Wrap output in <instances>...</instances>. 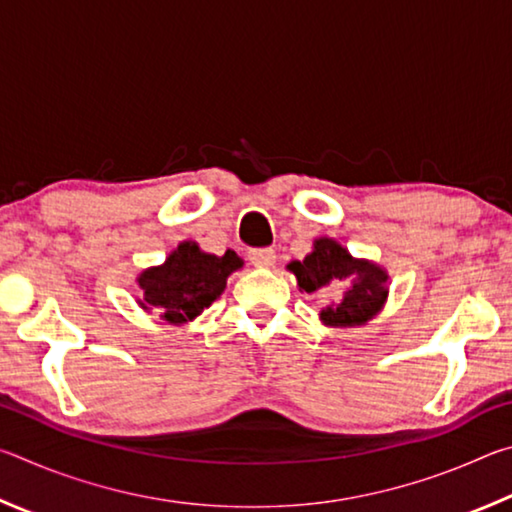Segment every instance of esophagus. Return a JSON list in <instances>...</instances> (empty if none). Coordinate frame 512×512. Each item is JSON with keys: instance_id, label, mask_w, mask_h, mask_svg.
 Masks as SVG:
<instances>
[{"instance_id": "obj_1", "label": "esophagus", "mask_w": 512, "mask_h": 512, "mask_svg": "<svg viewBox=\"0 0 512 512\" xmlns=\"http://www.w3.org/2000/svg\"><path fill=\"white\" fill-rule=\"evenodd\" d=\"M250 264L257 268H271L275 264V250L273 248H253L248 253Z\"/></svg>"}]
</instances>
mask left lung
<instances>
[{"label": "left lung", "mask_w": 512, "mask_h": 512, "mask_svg": "<svg viewBox=\"0 0 512 512\" xmlns=\"http://www.w3.org/2000/svg\"><path fill=\"white\" fill-rule=\"evenodd\" d=\"M287 268L296 275L300 291L307 293L334 289L350 280L343 298L320 311V320L329 327L366 325L388 298V273L384 268L368 259L352 257L339 241L329 237L316 239L314 250L302 262H291Z\"/></svg>", "instance_id": "left-lung-1"}]
</instances>
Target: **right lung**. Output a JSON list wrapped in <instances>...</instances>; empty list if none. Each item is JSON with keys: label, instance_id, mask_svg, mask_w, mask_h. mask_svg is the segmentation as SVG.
Returning <instances> with one entry per match:
<instances>
[{"label": "right lung", "instance_id": "1", "mask_svg": "<svg viewBox=\"0 0 512 512\" xmlns=\"http://www.w3.org/2000/svg\"><path fill=\"white\" fill-rule=\"evenodd\" d=\"M241 266L244 259L235 250L210 255L196 241H183L167 262L146 268L137 277L142 289L140 307L160 311L162 320L171 325H185L221 296L228 275Z\"/></svg>", "mask_w": 512, "mask_h": 512}]
</instances>
